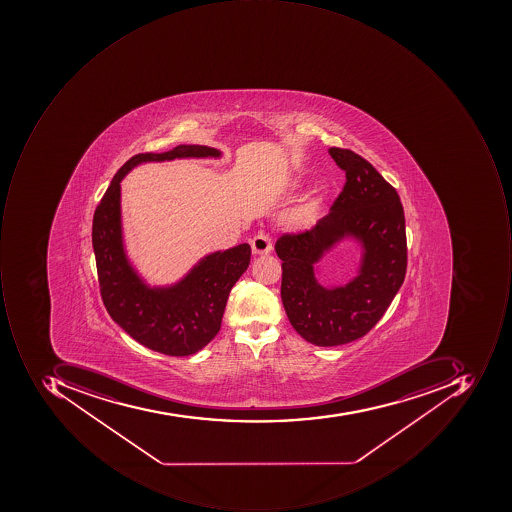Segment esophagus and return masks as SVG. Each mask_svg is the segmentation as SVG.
Here are the masks:
<instances>
[{"label":"esophagus","instance_id":"obj_1","mask_svg":"<svg viewBox=\"0 0 512 512\" xmlns=\"http://www.w3.org/2000/svg\"><path fill=\"white\" fill-rule=\"evenodd\" d=\"M252 252L255 255H268L272 251V241L269 235L258 234L251 241Z\"/></svg>","mask_w":512,"mask_h":512}]
</instances>
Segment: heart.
<instances>
[{"mask_svg": "<svg viewBox=\"0 0 512 512\" xmlns=\"http://www.w3.org/2000/svg\"><path fill=\"white\" fill-rule=\"evenodd\" d=\"M318 209L317 204L309 203L304 204L301 208L295 209L292 214L288 215V224L295 229H306L311 228L312 224L315 223L317 218Z\"/></svg>", "mask_w": 512, "mask_h": 512, "instance_id": "b5f03b06", "label": "heart"}]
</instances>
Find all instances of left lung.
I'll list each match as a JSON object with an SVG mask.
<instances>
[{"label":"left lung","mask_w":512,"mask_h":512,"mask_svg":"<svg viewBox=\"0 0 512 512\" xmlns=\"http://www.w3.org/2000/svg\"><path fill=\"white\" fill-rule=\"evenodd\" d=\"M329 154L346 172V183L331 212L314 228L284 234L275 243L283 261L281 301L295 331L317 346L346 345L368 334L405 281V212L391 184L365 158L340 147ZM361 241V271L338 289H324L314 263L338 240Z\"/></svg>","instance_id":"8db88e82"}]
</instances>
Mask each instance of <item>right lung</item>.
Masks as SVG:
<instances>
[{
  "label": "right lung",
  "mask_w": 512,
  "mask_h": 512,
  "mask_svg": "<svg viewBox=\"0 0 512 512\" xmlns=\"http://www.w3.org/2000/svg\"><path fill=\"white\" fill-rule=\"evenodd\" d=\"M220 155L218 149L198 144H180L161 154L135 155L120 167L95 209L92 244L106 311L140 345L160 354H195L218 334L229 292L251 263V246L243 243L206 255L174 286L151 288L138 277L124 252L120 181L147 161Z\"/></svg>",
  "instance_id": "obj_1"
}]
</instances>
